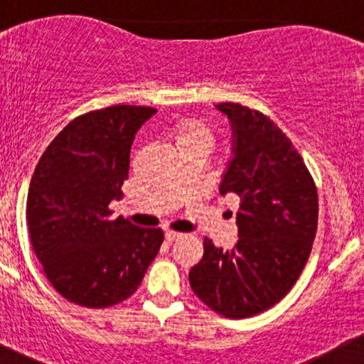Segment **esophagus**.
<instances>
[{"label": "esophagus", "instance_id": "obj_1", "mask_svg": "<svg viewBox=\"0 0 364 364\" xmlns=\"http://www.w3.org/2000/svg\"><path fill=\"white\" fill-rule=\"evenodd\" d=\"M164 237H166V241H169V243H173V241H176L178 237H181V232L166 231V232H164Z\"/></svg>", "mask_w": 364, "mask_h": 364}]
</instances>
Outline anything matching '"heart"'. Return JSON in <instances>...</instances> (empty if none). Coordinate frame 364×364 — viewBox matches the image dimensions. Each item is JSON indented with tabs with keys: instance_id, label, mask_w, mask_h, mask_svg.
Here are the masks:
<instances>
[{
	"instance_id": "1",
	"label": "heart",
	"mask_w": 364,
	"mask_h": 364,
	"mask_svg": "<svg viewBox=\"0 0 364 364\" xmlns=\"http://www.w3.org/2000/svg\"><path fill=\"white\" fill-rule=\"evenodd\" d=\"M174 144H176V149H186V147H195V145H200V147L210 149L212 145V133L205 124L200 123V121H181V123L176 124L173 132Z\"/></svg>"
}]
</instances>
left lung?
<instances>
[{
    "label": "left lung",
    "mask_w": 364,
    "mask_h": 364,
    "mask_svg": "<svg viewBox=\"0 0 364 364\" xmlns=\"http://www.w3.org/2000/svg\"><path fill=\"white\" fill-rule=\"evenodd\" d=\"M231 127V161L220 195L240 196L237 241L228 252L203 240L191 267V289L225 318H248L279 303L310 257L318 195L301 156L282 129L262 112L223 102Z\"/></svg>",
    "instance_id": "1"
}]
</instances>
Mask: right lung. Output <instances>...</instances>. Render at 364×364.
<instances>
[{
  "instance_id": "obj_1",
  "label": "right lung",
  "mask_w": 364,
  "mask_h": 364,
  "mask_svg": "<svg viewBox=\"0 0 364 364\" xmlns=\"http://www.w3.org/2000/svg\"><path fill=\"white\" fill-rule=\"evenodd\" d=\"M154 107L111 106L78 116L37 162L27 224L46 277L63 298L106 308L129 298L161 248V229L111 219L129 150Z\"/></svg>"
}]
</instances>
